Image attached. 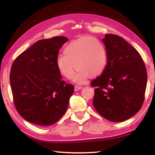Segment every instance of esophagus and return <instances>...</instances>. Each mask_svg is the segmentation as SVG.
Returning <instances> with one entry per match:
<instances>
[{
    "label": "esophagus",
    "mask_w": 155,
    "mask_h": 155,
    "mask_svg": "<svg viewBox=\"0 0 155 155\" xmlns=\"http://www.w3.org/2000/svg\"><path fill=\"white\" fill-rule=\"evenodd\" d=\"M82 88V86H78V85H76V86H75V91H78V90H81Z\"/></svg>",
    "instance_id": "1"
}]
</instances>
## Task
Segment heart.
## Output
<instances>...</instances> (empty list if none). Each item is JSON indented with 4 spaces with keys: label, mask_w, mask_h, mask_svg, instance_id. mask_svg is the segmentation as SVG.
Returning a JSON list of instances; mask_svg holds the SVG:
<instances>
[{
    "label": "heart",
    "mask_w": 155,
    "mask_h": 155,
    "mask_svg": "<svg viewBox=\"0 0 155 155\" xmlns=\"http://www.w3.org/2000/svg\"><path fill=\"white\" fill-rule=\"evenodd\" d=\"M63 54L57 56V69L63 78L71 79L75 64L78 69L73 78L75 83H84L90 75H101L107 68V50L104 44L94 37L86 36L73 40L65 46Z\"/></svg>",
    "instance_id": "obj_1"
}]
</instances>
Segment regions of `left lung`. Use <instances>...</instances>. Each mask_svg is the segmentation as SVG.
<instances>
[{"label":"left lung","instance_id":"8db88e82","mask_svg":"<svg viewBox=\"0 0 155 155\" xmlns=\"http://www.w3.org/2000/svg\"><path fill=\"white\" fill-rule=\"evenodd\" d=\"M108 54L104 71L91 82L96 87L93 105L112 122H122L141 109L147 86V71L140 55L124 38L108 34L102 39Z\"/></svg>","mask_w":155,"mask_h":155}]
</instances>
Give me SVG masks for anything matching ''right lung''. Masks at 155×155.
I'll use <instances>...</instances> for the list:
<instances>
[{"label": "right lung", "mask_w": 155, "mask_h": 155, "mask_svg": "<svg viewBox=\"0 0 155 155\" xmlns=\"http://www.w3.org/2000/svg\"><path fill=\"white\" fill-rule=\"evenodd\" d=\"M68 39H41L17 57L10 74L14 104L19 114L31 124L47 126L65 113L74 86L61 80L56 60Z\"/></svg>", "instance_id": "1"}]
</instances>
